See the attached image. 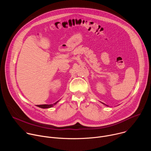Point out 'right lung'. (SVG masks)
Returning <instances> with one entry per match:
<instances>
[{
	"instance_id": "1",
	"label": "right lung",
	"mask_w": 151,
	"mask_h": 151,
	"mask_svg": "<svg viewBox=\"0 0 151 151\" xmlns=\"http://www.w3.org/2000/svg\"><path fill=\"white\" fill-rule=\"evenodd\" d=\"M58 101H56L55 103H53V104H40V105H37V106L39 107H41V108H44V109H45V108H50V107H52L54 105H55Z\"/></svg>"
}]
</instances>
